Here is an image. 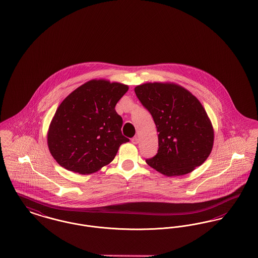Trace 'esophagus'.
I'll return each instance as SVG.
<instances>
[{
    "mask_svg": "<svg viewBox=\"0 0 258 258\" xmlns=\"http://www.w3.org/2000/svg\"><path fill=\"white\" fill-rule=\"evenodd\" d=\"M132 142H133L134 144H137V143H138V137H133V138H132Z\"/></svg>",
    "mask_w": 258,
    "mask_h": 258,
    "instance_id": "esophagus-1",
    "label": "esophagus"
}]
</instances>
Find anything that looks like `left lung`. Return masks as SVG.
Returning a JSON list of instances; mask_svg holds the SVG:
<instances>
[{
  "instance_id": "left-lung-1",
  "label": "left lung",
  "mask_w": 258,
  "mask_h": 258,
  "mask_svg": "<svg viewBox=\"0 0 258 258\" xmlns=\"http://www.w3.org/2000/svg\"><path fill=\"white\" fill-rule=\"evenodd\" d=\"M135 91L159 133L158 153L146 163L167 176L184 175L200 167L212 152L214 133L197 97L172 83H147Z\"/></svg>"
}]
</instances>
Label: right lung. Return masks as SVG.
<instances>
[{"label":"right lung","mask_w":258,"mask_h":258,"mask_svg":"<svg viewBox=\"0 0 258 258\" xmlns=\"http://www.w3.org/2000/svg\"><path fill=\"white\" fill-rule=\"evenodd\" d=\"M127 90L120 83L91 80L61 102L47 133L48 149L61 167L89 174L114 160L130 141L121 135L122 119L115 110Z\"/></svg>","instance_id":"right-lung-1"}]
</instances>
